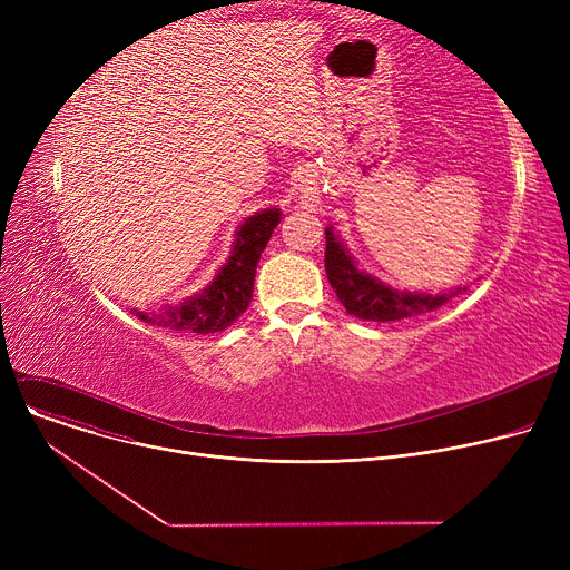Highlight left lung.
Wrapping results in <instances>:
<instances>
[{
  "instance_id": "left-lung-1",
  "label": "left lung",
  "mask_w": 570,
  "mask_h": 570,
  "mask_svg": "<svg viewBox=\"0 0 570 570\" xmlns=\"http://www.w3.org/2000/svg\"><path fill=\"white\" fill-rule=\"evenodd\" d=\"M325 275L337 293L344 309L365 321H400L409 316H421L434 312L443 303L453 301L466 286H453L443 293L402 291L357 267L346 245L335 233V226L325 228Z\"/></svg>"
}]
</instances>
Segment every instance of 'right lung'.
<instances>
[{"label": "right lung", "mask_w": 570, "mask_h": 570, "mask_svg": "<svg viewBox=\"0 0 570 570\" xmlns=\"http://www.w3.org/2000/svg\"><path fill=\"white\" fill-rule=\"evenodd\" d=\"M279 222V207L258 209V213L249 215L237 226L228 261L217 269L215 279L203 291L185 297L177 305H166L159 312L131 309V314L138 316L142 323L168 327V331H185L198 335L226 331L233 321H237L239 314L247 312L252 303L258 258Z\"/></svg>", "instance_id": "1"}]
</instances>
